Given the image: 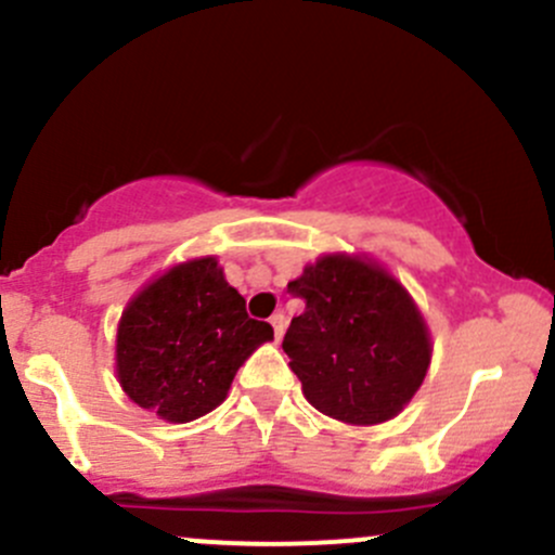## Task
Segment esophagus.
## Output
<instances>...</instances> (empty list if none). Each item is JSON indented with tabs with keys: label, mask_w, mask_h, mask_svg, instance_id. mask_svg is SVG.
Wrapping results in <instances>:
<instances>
[{
	"label": "esophagus",
	"mask_w": 555,
	"mask_h": 555,
	"mask_svg": "<svg viewBox=\"0 0 555 555\" xmlns=\"http://www.w3.org/2000/svg\"><path fill=\"white\" fill-rule=\"evenodd\" d=\"M271 327H273V335H276V340H279L284 335V327H287V317H284L282 311H276L271 317Z\"/></svg>",
	"instance_id": "1"
}]
</instances>
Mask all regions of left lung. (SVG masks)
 I'll list each match as a JSON object with an SVG mask.
<instances>
[{
	"mask_svg": "<svg viewBox=\"0 0 555 555\" xmlns=\"http://www.w3.org/2000/svg\"><path fill=\"white\" fill-rule=\"evenodd\" d=\"M287 289L306 304L282 340L306 400L346 424L397 416L433 357L408 289L382 266L351 255L319 257Z\"/></svg>",
	"mask_w": 555,
	"mask_h": 555,
	"instance_id": "8db88e82",
	"label": "left lung"
}]
</instances>
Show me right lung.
Here are the masks:
<instances>
[{
  "label": "right lung",
  "instance_id": "1",
  "mask_svg": "<svg viewBox=\"0 0 555 555\" xmlns=\"http://www.w3.org/2000/svg\"><path fill=\"white\" fill-rule=\"evenodd\" d=\"M273 327L246 313L215 257L182 262L150 282L117 324V378L144 411L173 424L215 411L246 357Z\"/></svg>",
  "mask_w": 555,
  "mask_h": 555
}]
</instances>
